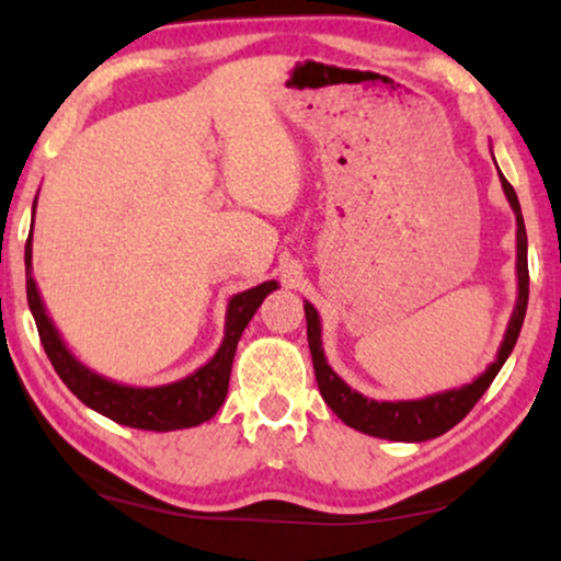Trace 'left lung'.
I'll return each instance as SVG.
<instances>
[{
  "instance_id": "8db88e82",
  "label": "left lung",
  "mask_w": 561,
  "mask_h": 561,
  "mask_svg": "<svg viewBox=\"0 0 561 561\" xmlns=\"http://www.w3.org/2000/svg\"><path fill=\"white\" fill-rule=\"evenodd\" d=\"M494 159V154H492ZM500 172V167H496ZM500 182L504 190V197L510 202L517 219V301H514V312L506 324L504 340L496 350V359L469 385H461L447 392L430 394L424 399H402V402H377L359 394L357 389H352L346 381L329 367L322 346V324H319V312L305 301V314H307V340L309 352H312L314 362V377L319 385L322 399L329 404V409L340 416V420L369 437L389 439V442H426L439 437V434L449 432L451 426L459 424L465 416L472 412V407L482 399V394L492 385L494 377L500 375L504 362L510 359V354L517 344V336L522 332L524 314H527V301H529V266H527V229H524L522 207L517 199L514 186L504 180L500 172Z\"/></svg>"
}]
</instances>
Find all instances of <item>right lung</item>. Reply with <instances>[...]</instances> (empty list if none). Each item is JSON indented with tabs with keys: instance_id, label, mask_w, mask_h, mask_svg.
<instances>
[{
	"instance_id": "add662e5",
	"label": "right lung",
	"mask_w": 561,
	"mask_h": 561,
	"mask_svg": "<svg viewBox=\"0 0 561 561\" xmlns=\"http://www.w3.org/2000/svg\"><path fill=\"white\" fill-rule=\"evenodd\" d=\"M34 215H37V197H34L32 204V229ZM32 229L24 247L26 301H30V312L34 322H37L44 352H47L59 379L69 387V392L77 394L79 402H84L89 409L106 416V420L135 426V430L172 432L209 422L227 399L239 336L247 329L249 319L260 309L264 297L279 289V284L274 279L256 284V287L239 291V295L227 301L225 340H221L215 357L202 364L199 369H194L192 375L159 387L122 385V381H114L100 375V371L89 369L61 340L59 329L51 322L47 307H44L37 282L32 277Z\"/></svg>"
}]
</instances>
